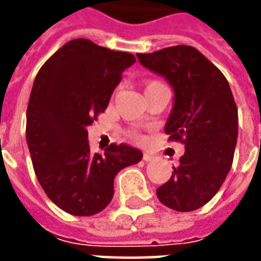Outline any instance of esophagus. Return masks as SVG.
I'll list each match as a JSON object with an SVG mask.
<instances>
[{
	"mask_svg": "<svg viewBox=\"0 0 261 261\" xmlns=\"http://www.w3.org/2000/svg\"><path fill=\"white\" fill-rule=\"evenodd\" d=\"M153 159V155H151V153L148 152H144V161L145 162H149V161H152Z\"/></svg>",
	"mask_w": 261,
	"mask_h": 261,
	"instance_id": "34e87169",
	"label": "esophagus"
}]
</instances>
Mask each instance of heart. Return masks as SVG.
Returning a JSON list of instances; mask_svg holds the SVG:
<instances>
[{"instance_id":"b5f03b06","label":"heart","mask_w":261,"mask_h":261,"mask_svg":"<svg viewBox=\"0 0 261 261\" xmlns=\"http://www.w3.org/2000/svg\"><path fill=\"white\" fill-rule=\"evenodd\" d=\"M156 84H159V82H155V81H152V82H149L147 85V88H149V86H152V85H156ZM128 136L131 137V138H134V140H140V136L138 134H136V133H130Z\"/></svg>"}]
</instances>
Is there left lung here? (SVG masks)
<instances>
[{
    "instance_id": "1",
    "label": "left lung",
    "mask_w": 261,
    "mask_h": 261,
    "mask_svg": "<svg viewBox=\"0 0 261 261\" xmlns=\"http://www.w3.org/2000/svg\"><path fill=\"white\" fill-rule=\"evenodd\" d=\"M137 59L173 88V108L165 133L172 141L185 144L179 165L173 166L169 180L156 189V196L175 211H194L217 194L232 166L238 108L229 84L192 46L137 54Z\"/></svg>"
}]
</instances>
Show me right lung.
<instances>
[{
  "label": "right lung",
  "instance_id": "add662e5",
  "mask_svg": "<svg viewBox=\"0 0 261 261\" xmlns=\"http://www.w3.org/2000/svg\"><path fill=\"white\" fill-rule=\"evenodd\" d=\"M136 57L88 39L65 43L39 69L26 112V141L37 180L65 213L89 217L108 207L120 170L142 152L112 144L92 155L86 127L106 110Z\"/></svg>",
  "mask_w": 261,
  "mask_h": 261
}]
</instances>
